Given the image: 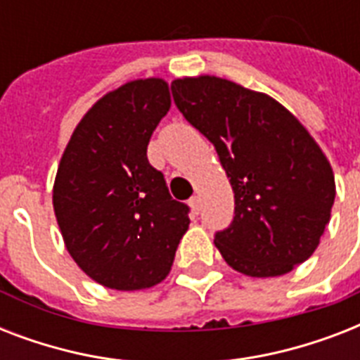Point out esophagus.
Here are the masks:
<instances>
[{
    "instance_id": "34e87169",
    "label": "esophagus",
    "mask_w": 360,
    "mask_h": 360,
    "mask_svg": "<svg viewBox=\"0 0 360 360\" xmlns=\"http://www.w3.org/2000/svg\"><path fill=\"white\" fill-rule=\"evenodd\" d=\"M188 203H191L192 213H194V214L200 213V198H198V196H192V198H191V202H188Z\"/></svg>"
}]
</instances>
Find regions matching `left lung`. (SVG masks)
<instances>
[{
    "instance_id": "obj_1",
    "label": "left lung",
    "mask_w": 360,
    "mask_h": 360,
    "mask_svg": "<svg viewBox=\"0 0 360 360\" xmlns=\"http://www.w3.org/2000/svg\"><path fill=\"white\" fill-rule=\"evenodd\" d=\"M172 93L230 177L236 217L214 236L226 263L267 278L307 262L336 194L333 168L308 130L273 97L224 78H177Z\"/></svg>"
}]
</instances>
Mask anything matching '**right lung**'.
I'll return each mask as SVG.
<instances>
[{"label":"right lung","instance_id":"obj_1","mask_svg":"<svg viewBox=\"0 0 360 360\" xmlns=\"http://www.w3.org/2000/svg\"><path fill=\"white\" fill-rule=\"evenodd\" d=\"M172 106L162 78L123 84L98 98L70 136L53 183V213L78 267L120 291L168 276L188 205L169 196L147 143Z\"/></svg>","mask_w":360,"mask_h":360}]
</instances>
